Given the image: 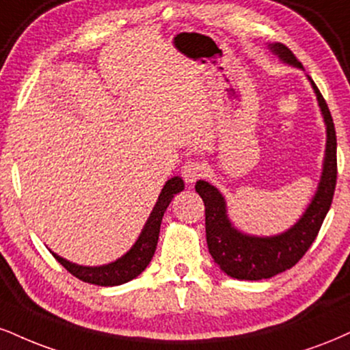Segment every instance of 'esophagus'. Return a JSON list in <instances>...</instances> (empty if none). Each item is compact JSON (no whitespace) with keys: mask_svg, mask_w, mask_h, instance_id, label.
I'll return each instance as SVG.
<instances>
[{"mask_svg":"<svg viewBox=\"0 0 350 350\" xmlns=\"http://www.w3.org/2000/svg\"><path fill=\"white\" fill-rule=\"evenodd\" d=\"M204 172H205V166L200 161H196V159H187V161L184 163L180 174H183V178L187 184H193L202 174H204Z\"/></svg>","mask_w":350,"mask_h":350,"instance_id":"34e87169","label":"esophagus"}]
</instances>
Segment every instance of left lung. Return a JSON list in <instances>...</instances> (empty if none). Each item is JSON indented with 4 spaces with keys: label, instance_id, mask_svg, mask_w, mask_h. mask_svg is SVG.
Here are the masks:
<instances>
[{
    "label": "left lung",
    "instance_id": "obj_1",
    "mask_svg": "<svg viewBox=\"0 0 350 350\" xmlns=\"http://www.w3.org/2000/svg\"><path fill=\"white\" fill-rule=\"evenodd\" d=\"M271 52L282 63L303 70L295 55L282 44H269ZM310 79L324 125H326V150H324L321 178L317 192L311 197L308 207L298 218L295 225L284 233L272 237H258L244 233L233 225L228 217L226 200L223 193L207 180H197L196 191L205 205V233H207L208 252L213 262L226 275L238 280H262L271 279L277 273L293 267L303 258L311 243L321 228L324 217L329 212L332 196L338 178V161H336V130L331 112L317 84Z\"/></svg>",
    "mask_w": 350,
    "mask_h": 350
}]
</instances>
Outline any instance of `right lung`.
<instances>
[{
	"label": "right lung",
	"mask_w": 350,
	"mask_h": 350,
	"mask_svg": "<svg viewBox=\"0 0 350 350\" xmlns=\"http://www.w3.org/2000/svg\"><path fill=\"white\" fill-rule=\"evenodd\" d=\"M180 191H184V180L179 176H174V178L166 180V184L161 189V193L158 196L157 204L151 210L148 220L143 226L140 237L137 238L133 246L124 256H120L113 262L103 264V266H79V264L70 262L68 259L58 256L57 252H50L66 271L73 273L77 279L88 282V284L100 285V287H113V285H122L125 282H130L135 277L140 275L150 264V260L153 259L163 215L176 193H179Z\"/></svg>",
	"instance_id": "obj_1"
}]
</instances>
